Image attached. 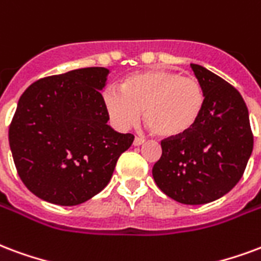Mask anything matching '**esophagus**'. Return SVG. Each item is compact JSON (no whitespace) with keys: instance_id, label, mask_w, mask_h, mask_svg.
<instances>
[{"instance_id":"1","label":"esophagus","mask_w":261,"mask_h":261,"mask_svg":"<svg viewBox=\"0 0 261 261\" xmlns=\"http://www.w3.org/2000/svg\"><path fill=\"white\" fill-rule=\"evenodd\" d=\"M144 142H145V138H142V137H136V138H134V142H133V144H134V145H136V146H138V145H142Z\"/></svg>"}]
</instances>
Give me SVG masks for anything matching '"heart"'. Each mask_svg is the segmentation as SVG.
Listing matches in <instances>:
<instances>
[{
    "instance_id": "1",
    "label": "heart",
    "mask_w": 261,
    "mask_h": 261,
    "mask_svg": "<svg viewBox=\"0 0 261 261\" xmlns=\"http://www.w3.org/2000/svg\"><path fill=\"white\" fill-rule=\"evenodd\" d=\"M102 103L112 124L120 130L136 124L144 111L153 133L163 138H177L198 124L206 94L196 77L156 69L125 77L120 90H105Z\"/></svg>"
}]
</instances>
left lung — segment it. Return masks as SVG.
Masks as SVG:
<instances>
[{
    "label": "left lung",
    "mask_w": 261,
    "mask_h": 261,
    "mask_svg": "<svg viewBox=\"0 0 261 261\" xmlns=\"http://www.w3.org/2000/svg\"><path fill=\"white\" fill-rule=\"evenodd\" d=\"M191 67L206 94L203 113L188 134L162 140V156L152 174L171 199L203 204L224 196L242 178L253 133L238 90L199 65Z\"/></svg>",
    "instance_id": "1"
}]
</instances>
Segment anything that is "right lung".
<instances>
[{"label": "right lung", "mask_w": 261, "mask_h": 261, "mask_svg": "<svg viewBox=\"0 0 261 261\" xmlns=\"http://www.w3.org/2000/svg\"><path fill=\"white\" fill-rule=\"evenodd\" d=\"M109 70L84 67L40 79L23 92L9 125L17 174L40 199L74 206L99 194L134 136L106 124L99 90Z\"/></svg>", "instance_id": "obj_1"}]
</instances>
